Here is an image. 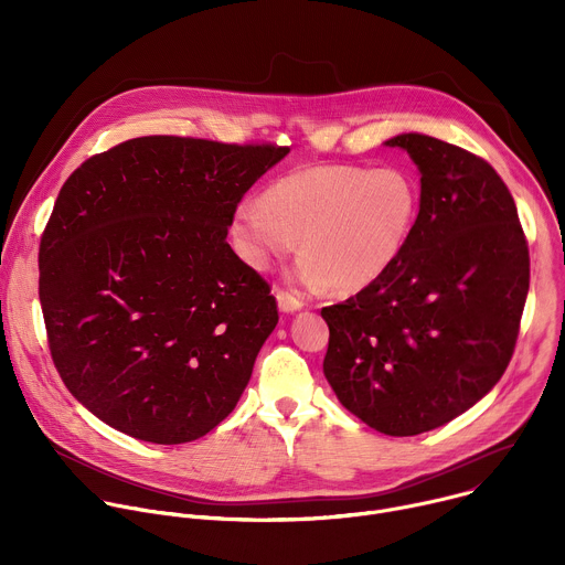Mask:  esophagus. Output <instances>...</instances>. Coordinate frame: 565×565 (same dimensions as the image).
I'll list each match as a JSON object with an SVG mask.
<instances>
[{
	"mask_svg": "<svg viewBox=\"0 0 565 565\" xmlns=\"http://www.w3.org/2000/svg\"><path fill=\"white\" fill-rule=\"evenodd\" d=\"M275 297H277V303H279V308L284 310V312H295V310H299L303 303H301V299H297L295 295H290L288 290H284V288H277L275 290Z\"/></svg>",
	"mask_w": 565,
	"mask_h": 565,
	"instance_id": "34e87169",
	"label": "esophagus"
}]
</instances>
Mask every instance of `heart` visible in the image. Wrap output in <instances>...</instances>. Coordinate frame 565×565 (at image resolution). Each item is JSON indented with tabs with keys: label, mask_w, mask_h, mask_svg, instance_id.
I'll list each match as a JSON object with an SVG mask.
<instances>
[{
	"label": "heart",
	"mask_w": 565,
	"mask_h": 565,
	"mask_svg": "<svg viewBox=\"0 0 565 565\" xmlns=\"http://www.w3.org/2000/svg\"><path fill=\"white\" fill-rule=\"evenodd\" d=\"M420 214L416 183L399 170L310 168L277 179L232 216L234 248L266 270L299 238L297 286L353 295L377 284L405 255Z\"/></svg>",
	"instance_id": "1"
}]
</instances>
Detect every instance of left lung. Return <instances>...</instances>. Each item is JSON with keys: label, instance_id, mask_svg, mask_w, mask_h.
Masks as SVG:
<instances>
[{"label": "left lung", "instance_id": "obj_1", "mask_svg": "<svg viewBox=\"0 0 565 565\" xmlns=\"http://www.w3.org/2000/svg\"><path fill=\"white\" fill-rule=\"evenodd\" d=\"M420 170V214L402 259L321 308L324 375L342 405L386 436L431 431L505 373L530 288L527 238L499 172L451 142L402 134Z\"/></svg>", "mask_w": 565, "mask_h": 565}]
</instances>
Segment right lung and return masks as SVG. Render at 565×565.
Returning <instances> with one entry per match:
<instances>
[{"mask_svg": "<svg viewBox=\"0 0 565 565\" xmlns=\"http://www.w3.org/2000/svg\"><path fill=\"white\" fill-rule=\"evenodd\" d=\"M288 151L142 136L62 185L40 241L46 340L64 386L109 427L181 445L236 407L279 312L227 225Z\"/></svg>", "mask_w": 565, "mask_h": 565, "instance_id": "1", "label": "right lung"}]
</instances>
